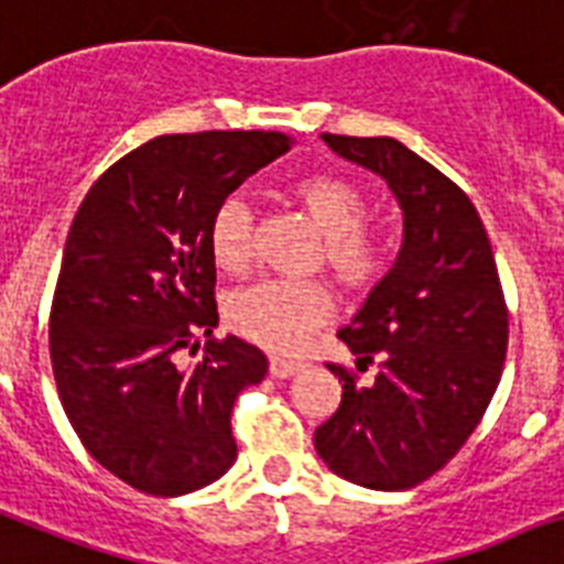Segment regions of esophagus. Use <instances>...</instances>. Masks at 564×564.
Masks as SVG:
<instances>
[{
	"instance_id": "esophagus-1",
	"label": "esophagus",
	"mask_w": 564,
	"mask_h": 564,
	"mask_svg": "<svg viewBox=\"0 0 564 564\" xmlns=\"http://www.w3.org/2000/svg\"><path fill=\"white\" fill-rule=\"evenodd\" d=\"M305 364L296 358H282V355H273L270 358V376L273 378H291L296 372H303Z\"/></svg>"
}]
</instances>
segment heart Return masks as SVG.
<instances>
[{
	"instance_id": "obj_1",
	"label": "heart",
	"mask_w": 564,
	"mask_h": 564,
	"mask_svg": "<svg viewBox=\"0 0 564 564\" xmlns=\"http://www.w3.org/2000/svg\"><path fill=\"white\" fill-rule=\"evenodd\" d=\"M308 220L323 232V261L344 288L372 285L387 264L384 247L360 232L367 204L358 188L335 174H311L291 188ZM209 253L220 270L241 273L253 256V215L238 197L215 209L209 224ZM332 311V296L317 282L268 279L232 294L229 326L250 344L270 352H294Z\"/></svg>"
}]
</instances>
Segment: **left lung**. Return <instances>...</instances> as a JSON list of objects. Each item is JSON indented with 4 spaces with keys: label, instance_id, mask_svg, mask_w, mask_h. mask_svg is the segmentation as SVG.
<instances>
[{
    "label": "left lung",
    "instance_id": "obj_1",
    "mask_svg": "<svg viewBox=\"0 0 564 564\" xmlns=\"http://www.w3.org/2000/svg\"><path fill=\"white\" fill-rule=\"evenodd\" d=\"M337 156L384 180L402 209V247L337 337L378 364L358 384L344 367L335 416L314 448L349 484L399 492L460 452L492 402L507 358V305L484 220L460 186L390 137H332Z\"/></svg>",
    "mask_w": 564,
    "mask_h": 564
}]
</instances>
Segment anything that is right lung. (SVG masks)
<instances>
[{
  "label": "right lung",
  "mask_w": 564,
  "mask_h": 564,
  "mask_svg": "<svg viewBox=\"0 0 564 564\" xmlns=\"http://www.w3.org/2000/svg\"><path fill=\"white\" fill-rule=\"evenodd\" d=\"M291 145L279 130L156 137L104 171L72 220L48 319L54 381L87 452L139 492L188 495L236 463L232 404L268 358L212 337L209 224ZM200 336L205 355L183 368Z\"/></svg>",
  "instance_id": "obj_1"
}]
</instances>
